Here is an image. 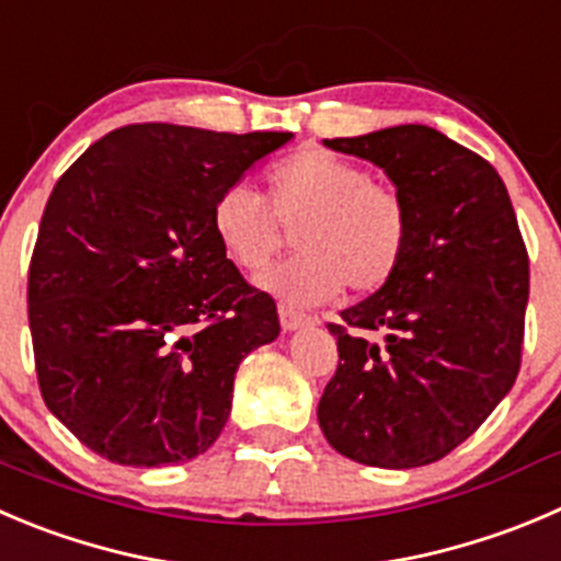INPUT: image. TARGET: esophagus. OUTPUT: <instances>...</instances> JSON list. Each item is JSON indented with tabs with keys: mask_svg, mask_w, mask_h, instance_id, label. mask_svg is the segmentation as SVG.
<instances>
[{
	"mask_svg": "<svg viewBox=\"0 0 561 561\" xmlns=\"http://www.w3.org/2000/svg\"><path fill=\"white\" fill-rule=\"evenodd\" d=\"M277 313H280V324H284V330H297V328H302V324L311 322V317H306V313L297 311V308L286 306V302H280V306H277Z\"/></svg>",
	"mask_w": 561,
	"mask_h": 561,
	"instance_id": "esophagus-1",
	"label": "esophagus"
}]
</instances>
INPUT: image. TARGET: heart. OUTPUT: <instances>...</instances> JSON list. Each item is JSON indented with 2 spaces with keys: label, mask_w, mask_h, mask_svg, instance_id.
I'll return each instance as SVG.
<instances>
[{
  "label": "heart",
  "mask_w": 561,
  "mask_h": 561,
  "mask_svg": "<svg viewBox=\"0 0 561 561\" xmlns=\"http://www.w3.org/2000/svg\"><path fill=\"white\" fill-rule=\"evenodd\" d=\"M266 196L228 184L211 204V231L233 264L259 272L297 228L300 253L261 277L295 306L330 300L341 289L375 295L408 259L413 211L391 181L324 148H302L266 170Z\"/></svg>",
  "instance_id": "obj_1"
}]
</instances>
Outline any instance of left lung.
<instances>
[{
  "instance_id": "8db88e82",
  "label": "left lung",
  "mask_w": 561,
  "mask_h": 561,
  "mask_svg": "<svg viewBox=\"0 0 561 561\" xmlns=\"http://www.w3.org/2000/svg\"><path fill=\"white\" fill-rule=\"evenodd\" d=\"M324 146L386 170L408 197L413 239L386 289L328 322L339 366L319 426L364 466H430L482 426L520 371L529 253L510 192L488 159L430 126Z\"/></svg>"
}]
</instances>
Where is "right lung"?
Masks as SVG:
<instances>
[{"instance_id": "1", "label": "right lung", "mask_w": 561, "mask_h": 561, "mask_svg": "<svg viewBox=\"0 0 561 561\" xmlns=\"http://www.w3.org/2000/svg\"><path fill=\"white\" fill-rule=\"evenodd\" d=\"M289 137L129 124L57 179L26 277L37 388L104 460L204 455L242 357L280 333L275 300L217 242L211 204Z\"/></svg>"}]
</instances>
